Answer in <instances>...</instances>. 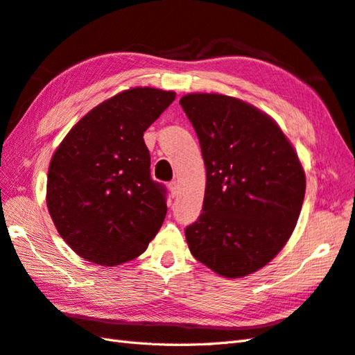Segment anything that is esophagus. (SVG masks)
<instances>
[{
    "label": "esophagus",
    "mask_w": 355,
    "mask_h": 355,
    "mask_svg": "<svg viewBox=\"0 0 355 355\" xmlns=\"http://www.w3.org/2000/svg\"><path fill=\"white\" fill-rule=\"evenodd\" d=\"M168 187H169V192L172 196H175L178 193V181L177 180H172L168 184Z\"/></svg>",
    "instance_id": "obj_1"
}]
</instances>
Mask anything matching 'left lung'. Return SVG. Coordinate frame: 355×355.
Listing matches in <instances>:
<instances>
[{"mask_svg": "<svg viewBox=\"0 0 355 355\" xmlns=\"http://www.w3.org/2000/svg\"><path fill=\"white\" fill-rule=\"evenodd\" d=\"M207 171L202 213L186 228L190 253L225 277L264 267L293 234L306 178L279 125L257 107L222 94H187Z\"/></svg>", "mask_w": 355, "mask_h": 355, "instance_id": "8db88e82", "label": "left lung"}]
</instances>
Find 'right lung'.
I'll return each mask as SVG.
<instances>
[{"mask_svg": "<svg viewBox=\"0 0 355 355\" xmlns=\"http://www.w3.org/2000/svg\"><path fill=\"white\" fill-rule=\"evenodd\" d=\"M175 93L132 88L89 111L51 160L46 202L60 235L79 257L118 266L147 249L168 211L151 178L144 132Z\"/></svg>", "mask_w": 355, "mask_h": 355, "instance_id": "right-lung-1", "label": "right lung"}]
</instances>
